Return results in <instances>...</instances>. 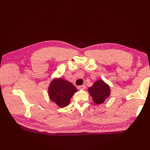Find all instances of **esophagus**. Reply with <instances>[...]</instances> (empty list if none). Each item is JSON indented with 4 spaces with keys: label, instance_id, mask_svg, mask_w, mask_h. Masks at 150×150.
<instances>
[{
    "label": "esophagus",
    "instance_id": "esophagus-1",
    "mask_svg": "<svg viewBox=\"0 0 150 150\" xmlns=\"http://www.w3.org/2000/svg\"><path fill=\"white\" fill-rule=\"evenodd\" d=\"M86 88V86L85 85H82V86H79L78 87V89H85Z\"/></svg>",
    "mask_w": 150,
    "mask_h": 150
}]
</instances>
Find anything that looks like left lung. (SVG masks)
Returning a JSON list of instances; mask_svg holds the SVG:
<instances>
[{"label":"left lung","instance_id":"8db88e82","mask_svg":"<svg viewBox=\"0 0 150 150\" xmlns=\"http://www.w3.org/2000/svg\"><path fill=\"white\" fill-rule=\"evenodd\" d=\"M89 93L96 104H101L110 96V88L103 81L98 80L88 88Z\"/></svg>","mask_w":150,"mask_h":150}]
</instances>
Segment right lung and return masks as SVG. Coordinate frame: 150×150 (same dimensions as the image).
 I'll use <instances>...</instances> for the list:
<instances>
[{"label":"right lung","instance_id":"right-lung-1","mask_svg":"<svg viewBox=\"0 0 150 150\" xmlns=\"http://www.w3.org/2000/svg\"><path fill=\"white\" fill-rule=\"evenodd\" d=\"M76 91L77 89L73 84L62 79L53 80L49 88L50 98L61 108L69 104L71 97Z\"/></svg>","mask_w":150,"mask_h":150}]
</instances>
